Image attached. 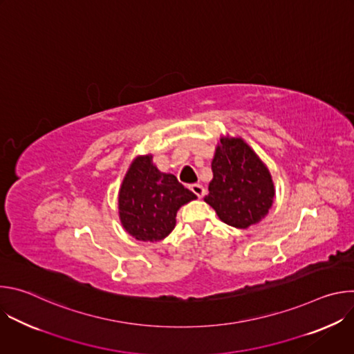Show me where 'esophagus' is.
<instances>
[{
	"instance_id": "1",
	"label": "esophagus",
	"mask_w": 354,
	"mask_h": 354,
	"mask_svg": "<svg viewBox=\"0 0 354 354\" xmlns=\"http://www.w3.org/2000/svg\"><path fill=\"white\" fill-rule=\"evenodd\" d=\"M190 190H192L197 197H203V194H205V187L201 186L200 183H193V185H190Z\"/></svg>"
}]
</instances>
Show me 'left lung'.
<instances>
[{
	"instance_id": "left-lung-1",
	"label": "left lung",
	"mask_w": 354,
	"mask_h": 354,
	"mask_svg": "<svg viewBox=\"0 0 354 354\" xmlns=\"http://www.w3.org/2000/svg\"><path fill=\"white\" fill-rule=\"evenodd\" d=\"M213 179L205 197L221 221L235 228L259 223L273 203L270 174L241 138L220 140L212 162Z\"/></svg>"
}]
</instances>
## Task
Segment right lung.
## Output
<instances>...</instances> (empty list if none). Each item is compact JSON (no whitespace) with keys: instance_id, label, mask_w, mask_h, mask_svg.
Masks as SVG:
<instances>
[{"instance_id":"1","label":"right lung","mask_w":354,"mask_h":354,"mask_svg":"<svg viewBox=\"0 0 354 354\" xmlns=\"http://www.w3.org/2000/svg\"><path fill=\"white\" fill-rule=\"evenodd\" d=\"M176 176L162 174L153 157H138L131 164L119 193L120 220L126 231L140 241H160L171 234L180 206L194 200Z\"/></svg>"}]
</instances>
